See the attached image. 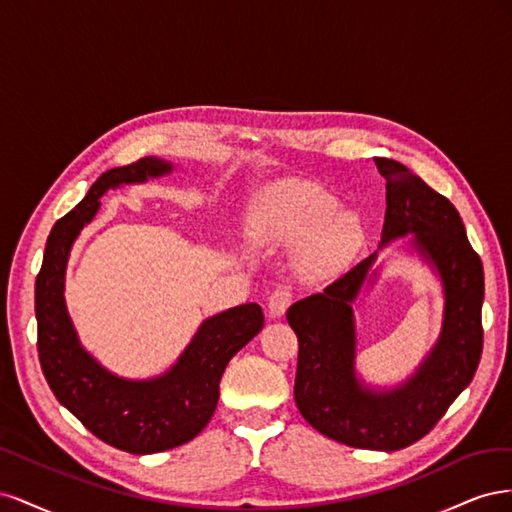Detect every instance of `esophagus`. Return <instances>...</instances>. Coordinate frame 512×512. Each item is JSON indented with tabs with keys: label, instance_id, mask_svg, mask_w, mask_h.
Listing matches in <instances>:
<instances>
[{
	"label": "esophagus",
	"instance_id": "obj_1",
	"mask_svg": "<svg viewBox=\"0 0 512 512\" xmlns=\"http://www.w3.org/2000/svg\"><path fill=\"white\" fill-rule=\"evenodd\" d=\"M292 303V292L286 288V286H280L275 288L269 299H267V309H269V316L271 318H282L286 314V309L290 307Z\"/></svg>",
	"mask_w": 512,
	"mask_h": 512
}]
</instances>
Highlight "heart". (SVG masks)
<instances>
[{
	"mask_svg": "<svg viewBox=\"0 0 512 512\" xmlns=\"http://www.w3.org/2000/svg\"><path fill=\"white\" fill-rule=\"evenodd\" d=\"M337 196L318 185H292L265 198L252 211V241L297 247V271L305 282H329L342 275L363 245V224L350 211L339 213Z\"/></svg>",
	"mask_w": 512,
	"mask_h": 512,
	"instance_id": "obj_1",
	"label": "heart"
}]
</instances>
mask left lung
Instances as JSON below:
<instances>
[{
	"instance_id": "obj_1",
	"label": "left lung",
	"mask_w": 512,
	"mask_h": 512,
	"mask_svg": "<svg viewBox=\"0 0 512 512\" xmlns=\"http://www.w3.org/2000/svg\"><path fill=\"white\" fill-rule=\"evenodd\" d=\"M374 162L386 179L380 250L404 239L401 250L414 252L442 284L436 344L401 384L371 386L359 376L352 303L378 280V252L324 292L290 305L286 318L299 337L294 401L305 421L335 442L391 453L427 436L472 382L483 352L485 275L451 200L404 164Z\"/></svg>"
}]
</instances>
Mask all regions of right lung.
I'll list each match as a JSON object with an SVG mask.
<instances>
[{
  "mask_svg": "<svg viewBox=\"0 0 512 512\" xmlns=\"http://www.w3.org/2000/svg\"><path fill=\"white\" fill-rule=\"evenodd\" d=\"M173 170L170 162L149 156L102 173L81 203L53 226L36 277L38 356L46 382L59 404L96 438L132 455L168 451L196 438L218 406L228 361L265 324L258 303L215 314L200 324L177 363L149 380L121 378L83 348L64 297L74 241L96 218L100 198L108 190L145 183Z\"/></svg>",
  "mask_w": 512,
  "mask_h": 512,
  "instance_id": "1",
  "label": "right lung"
}]
</instances>
